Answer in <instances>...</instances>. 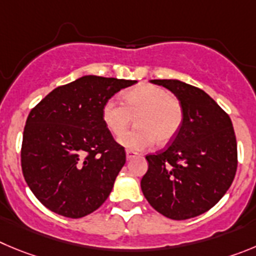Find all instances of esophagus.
Wrapping results in <instances>:
<instances>
[{
	"mask_svg": "<svg viewBox=\"0 0 256 256\" xmlns=\"http://www.w3.org/2000/svg\"><path fill=\"white\" fill-rule=\"evenodd\" d=\"M136 152H132V150H126V158H128V160H130L131 158H134V156H136Z\"/></svg>",
	"mask_w": 256,
	"mask_h": 256,
	"instance_id": "1",
	"label": "esophagus"
}]
</instances>
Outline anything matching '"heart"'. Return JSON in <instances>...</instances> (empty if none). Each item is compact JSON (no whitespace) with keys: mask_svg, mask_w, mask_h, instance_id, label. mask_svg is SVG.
<instances>
[{"mask_svg":"<svg viewBox=\"0 0 256 256\" xmlns=\"http://www.w3.org/2000/svg\"><path fill=\"white\" fill-rule=\"evenodd\" d=\"M120 100H107L102 107V120L107 130L120 136L136 116V126L118 139L128 150H144L154 142L166 145L174 139L183 124V107L176 96L154 84H138Z\"/></svg>","mask_w":256,"mask_h":256,"instance_id":"b5f03b06","label":"heart"}]
</instances>
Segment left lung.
Segmentation results:
<instances>
[{"mask_svg": "<svg viewBox=\"0 0 256 256\" xmlns=\"http://www.w3.org/2000/svg\"><path fill=\"white\" fill-rule=\"evenodd\" d=\"M183 107L182 128L166 150L148 155L142 190L152 207L172 220L200 216L224 197L238 168L235 131L204 90L178 80H152Z\"/></svg>", "mask_w": 256, "mask_h": 256, "instance_id": "8db88e82", "label": "left lung"}]
</instances>
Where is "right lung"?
Segmentation results:
<instances>
[{
    "mask_svg": "<svg viewBox=\"0 0 256 256\" xmlns=\"http://www.w3.org/2000/svg\"><path fill=\"white\" fill-rule=\"evenodd\" d=\"M136 80L84 76L52 90L31 110L24 128L21 168L50 211L80 218L102 206L126 162L102 120V107Z\"/></svg>",
    "mask_w": 256,
    "mask_h": 256,
    "instance_id": "add662e5",
    "label": "right lung"
}]
</instances>
